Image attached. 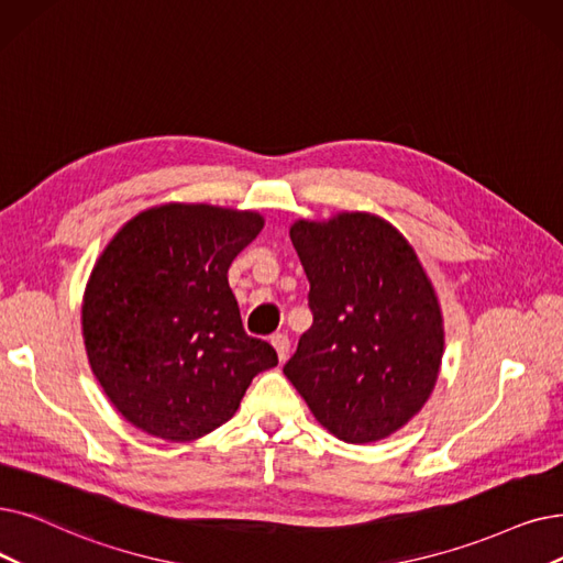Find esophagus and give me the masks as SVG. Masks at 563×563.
<instances>
[{
  "label": "esophagus",
  "instance_id": "1",
  "mask_svg": "<svg viewBox=\"0 0 563 563\" xmlns=\"http://www.w3.org/2000/svg\"><path fill=\"white\" fill-rule=\"evenodd\" d=\"M272 345L276 347L278 358L285 361L287 354H289V338L285 333H276V335H272Z\"/></svg>",
  "mask_w": 563,
  "mask_h": 563
}]
</instances>
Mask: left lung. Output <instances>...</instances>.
<instances>
[{"label": "left lung", "mask_w": 563, "mask_h": 563, "mask_svg": "<svg viewBox=\"0 0 563 563\" xmlns=\"http://www.w3.org/2000/svg\"><path fill=\"white\" fill-rule=\"evenodd\" d=\"M289 236L310 283L312 327L283 373L331 434L379 442L434 388L444 354L434 287L409 241L379 216L297 221Z\"/></svg>", "instance_id": "left-lung-1"}]
</instances>
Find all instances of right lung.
I'll use <instances>...</instances> for the list:
<instances>
[{
	"label": "right lung",
	"mask_w": 563,
	"mask_h": 563,
	"mask_svg": "<svg viewBox=\"0 0 563 563\" xmlns=\"http://www.w3.org/2000/svg\"><path fill=\"white\" fill-rule=\"evenodd\" d=\"M264 228L255 211L163 205L137 213L85 289L89 365L135 428L190 442L234 417L253 377L278 363L243 331L232 260Z\"/></svg>",
	"instance_id": "1"
}]
</instances>
